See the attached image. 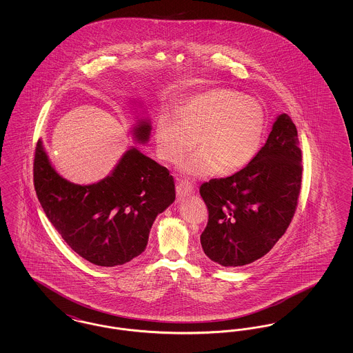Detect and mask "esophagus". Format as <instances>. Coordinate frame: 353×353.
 I'll return each mask as SVG.
<instances>
[{
	"label": "esophagus",
	"instance_id": "obj_1",
	"mask_svg": "<svg viewBox=\"0 0 353 353\" xmlns=\"http://www.w3.org/2000/svg\"><path fill=\"white\" fill-rule=\"evenodd\" d=\"M192 192H193V186H192V184H189L186 180H180L176 185V193L180 199L190 196Z\"/></svg>",
	"mask_w": 353,
	"mask_h": 353
}]
</instances>
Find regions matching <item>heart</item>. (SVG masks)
Segmentation results:
<instances>
[{
    "mask_svg": "<svg viewBox=\"0 0 353 353\" xmlns=\"http://www.w3.org/2000/svg\"><path fill=\"white\" fill-rule=\"evenodd\" d=\"M266 114L261 101L232 88L214 87L181 101L173 115L154 124L157 156L177 164L196 144L181 170L192 177L234 173L248 167L261 150Z\"/></svg>",
    "mask_w": 353,
    "mask_h": 353,
    "instance_id": "heart-1",
    "label": "heart"
}]
</instances>
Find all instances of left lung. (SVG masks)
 <instances>
[{"label":"left lung","instance_id":"1","mask_svg":"<svg viewBox=\"0 0 353 353\" xmlns=\"http://www.w3.org/2000/svg\"><path fill=\"white\" fill-rule=\"evenodd\" d=\"M302 170L296 127L282 114L248 167L201 185L209 212L200 238L203 252L225 268L245 266L266 255L294 217Z\"/></svg>","mask_w":353,"mask_h":353}]
</instances>
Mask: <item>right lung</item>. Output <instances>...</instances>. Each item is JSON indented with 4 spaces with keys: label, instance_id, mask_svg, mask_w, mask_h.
<instances>
[{
    "label": "right lung",
    "instance_id": "add662e5",
    "mask_svg": "<svg viewBox=\"0 0 353 353\" xmlns=\"http://www.w3.org/2000/svg\"><path fill=\"white\" fill-rule=\"evenodd\" d=\"M147 119L134 128L136 141L151 134ZM34 188L46 217L68 246L104 268L124 265L145 250L152 223L176 199L168 169L130 148L99 183H70L52 168L41 140L34 154Z\"/></svg>",
    "mask_w": 353,
    "mask_h": 353
}]
</instances>
